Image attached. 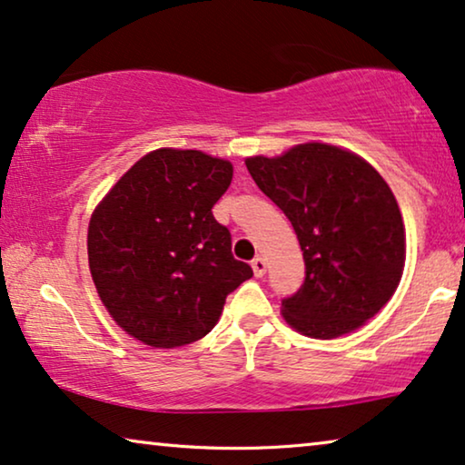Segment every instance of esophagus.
I'll return each mask as SVG.
<instances>
[{
	"label": "esophagus",
	"instance_id": "1",
	"mask_svg": "<svg viewBox=\"0 0 465 465\" xmlns=\"http://www.w3.org/2000/svg\"><path fill=\"white\" fill-rule=\"evenodd\" d=\"M252 268H253L255 277H264V274H266V260L260 258V255H258V258L252 260Z\"/></svg>",
	"mask_w": 465,
	"mask_h": 465
}]
</instances>
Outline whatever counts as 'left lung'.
Masks as SVG:
<instances>
[{"mask_svg": "<svg viewBox=\"0 0 465 465\" xmlns=\"http://www.w3.org/2000/svg\"><path fill=\"white\" fill-rule=\"evenodd\" d=\"M245 165L304 253V282L281 302L289 325L331 340L378 314L405 266V226L386 180L354 153L321 143Z\"/></svg>", "mask_w": 465, "mask_h": 465, "instance_id": "obj_1", "label": "left lung"}]
</instances>
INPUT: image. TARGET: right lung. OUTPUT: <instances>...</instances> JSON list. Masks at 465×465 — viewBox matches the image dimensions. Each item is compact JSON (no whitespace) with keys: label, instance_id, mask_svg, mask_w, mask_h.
Wrapping results in <instances>:
<instances>
[{"label":"right lung","instance_id":"add662e5","mask_svg":"<svg viewBox=\"0 0 465 465\" xmlns=\"http://www.w3.org/2000/svg\"><path fill=\"white\" fill-rule=\"evenodd\" d=\"M232 165L201 151L159 149L136 161L96 207L87 260L117 325L154 348L207 335L226 295L253 271L234 260L212 207Z\"/></svg>","mask_w":465,"mask_h":465}]
</instances>
